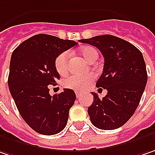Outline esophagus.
<instances>
[{
  "label": "esophagus",
  "mask_w": 155,
  "mask_h": 155,
  "mask_svg": "<svg viewBox=\"0 0 155 155\" xmlns=\"http://www.w3.org/2000/svg\"><path fill=\"white\" fill-rule=\"evenodd\" d=\"M75 94H76V97L80 98V96H81V93H80L79 91H75Z\"/></svg>",
  "instance_id": "1"
}]
</instances>
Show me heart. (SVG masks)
<instances>
[{
    "instance_id": "obj_1",
    "label": "heart",
    "mask_w": 155,
    "mask_h": 155,
    "mask_svg": "<svg viewBox=\"0 0 155 155\" xmlns=\"http://www.w3.org/2000/svg\"><path fill=\"white\" fill-rule=\"evenodd\" d=\"M81 54L88 62L92 59L98 57L96 49L91 46H85L80 49ZM55 68L60 74H66L69 68V53L65 51L60 54L55 59ZM94 80V75L93 74H73L65 78L63 85L65 87L74 90H82L87 86L93 82Z\"/></svg>"
}]
</instances>
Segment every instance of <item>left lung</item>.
I'll use <instances>...</instances> for the list:
<instances>
[{"label":"left lung","instance_id":"left-lung-1","mask_svg":"<svg viewBox=\"0 0 155 155\" xmlns=\"http://www.w3.org/2000/svg\"><path fill=\"white\" fill-rule=\"evenodd\" d=\"M80 42L96 47L104 57L96 87L107 94L101 100L96 93H91L94 100L87 109L91 122L102 130L119 128L134 114L145 90L147 74L143 55L133 44L110 35Z\"/></svg>","mask_w":155,"mask_h":155}]
</instances>
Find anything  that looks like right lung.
Listing matches in <instances>:
<instances>
[{
  "label": "right lung",
  "instance_id": "right-lung-1",
  "mask_svg": "<svg viewBox=\"0 0 155 155\" xmlns=\"http://www.w3.org/2000/svg\"><path fill=\"white\" fill-rule=\"evenodd\" d=\"M76 44L39 34L20 44L12 54L8 80L11 95L26 123L41 134H56L67 125L75 93L64 88L51 96L48 86L60 79L56 57Z\"/></svg>",
  "mask_w": 155,
  "mask_h": 155
}]
</instances>
